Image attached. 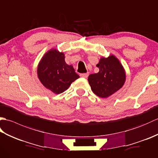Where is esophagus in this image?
I'll return each mask as SVG.
<instances>
[{"instance_id": "34e87169", "label": "esophagus", "mask_w": 158, "mask_h": 158, "mask_svg": "<svg viewBox=\"0 0 158 158\" xmlns=\"http://www.w3.org/2000/svg\"><path fill=\"white\" fill-rule=\"evenodd\" d=\"M89 75V73H82L80 75V76H81V77H83V78H87V77H88Z\"/></svg>"}]
</instances>
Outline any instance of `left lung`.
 Returning a JSON list of instances; mask_svg holds the SVG:
<instances>
[{"instance_id": "1", "label": "left lung", "mask_w": 158, "mask_h": 158, "mask_svg": "<svg viewBox=\"0 0 158 158\" xmlns=\"http://www.w3.org/2000/svg\"><path fill=\"white\" fill-rule=\"evenodd\" d=\"M96 66L99 72L89 75L88 79L96 96L105 98L122 88L126 81V72L115 56L102 57Z\"/></svg>"}]
</instances>
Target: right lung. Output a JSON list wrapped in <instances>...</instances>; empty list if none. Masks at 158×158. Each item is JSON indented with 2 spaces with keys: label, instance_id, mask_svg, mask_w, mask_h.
<instances>
[{
  "label": "right lung",
  "instance_id": "obj_1",
  "mask_svg": "<svg viewBox=\"0 0 158 158\" xmlns=\"http://www.w3.org/2000/svg\"><path fill=\"white\" fill-rule=\"evenodd\" d=\"M64 53L56 49L46 52L39 62L38 77L47 89L56 94L64 92L79 77L72 65L65 62Z\"/></svg>",
  "mask_w": 158,
  "mask_h": 158
}]
</instances>
